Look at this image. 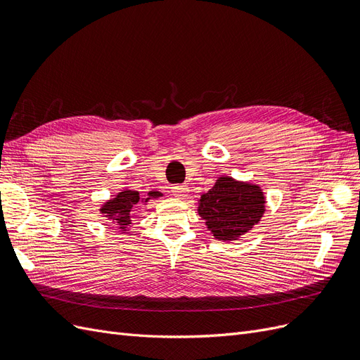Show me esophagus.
I'll return each mask as SVG.
<instances>
[{
  "label": "esophagus",
  "mask_w": 360,
  "mask_h": 360,
  "mask_svg": "<svg viewBox=\"0 0 360 360\" xmlns=\"http://www.w3.org/2000/svg\"><path fill=\"white\" fill-rule=\"evenodd\" d=\"M172 193L175 194L176 197H179V199H185V197H187V194H188V187H187V185H173Z\"/></svg>",
  "instance_id": "obj_1"
}]
</instances>
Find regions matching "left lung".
Masks as SVG:
<instances>
[{"label":"left lung","instance_id":"obj_1","mask_svg":"<svg viewBox=\"0 0 360 360\" xmlns=\"http://www.w3.org/2000/svg\"><path fill=\"white\" fill-rule=\"evenodd\" d=\"M264 203L259 185L221 176L210 191L202 194L197 211L215 239L229 242L247 233L260 221Z\"/></svg>","mask_w":360,"mask_h":360}]
</instances>
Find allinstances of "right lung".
Segmentation results:
<instances>
[{
	"label": "right lung",
	"instance_id": "right-lung-1",
	"mask_svg": "<svg viewBox=\"0 0 360 360\" xmlns=\"http://www.w3.org/2000/svg\"><path fill=\"white\" fill-rule=\"evenodd\" d=\"M163 195L160 191H149L146 199H142L143 202H148L149 199H155V197ZM141 202V195H139V191L133 190H124L118 193L113 199L108 200L101 206L100 212L104 214V217H108L113 224H118L121 230H127L131 224V211L137 206V203Z\"/></svg>",
	"mask_w": 360,
	"mask_h": 360
}]
</instances>
